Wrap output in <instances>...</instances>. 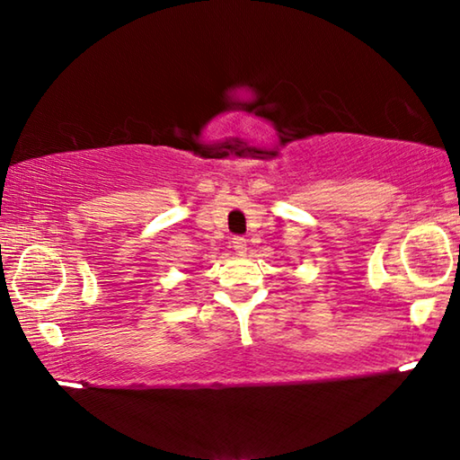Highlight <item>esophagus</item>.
Returning a JSON list of instances; mask_svg holds the SVG:
<instances>
[{
	"label": "esophagus",
	"instance_id": "esophagus-1",
	"mask_svg": "<svg viewBox=\"0 0 460 460\" xmlns=\"http://www.w3.org/2000/svg\"><path fill=\"white\" fill-rule=\"evenodd\" d=\"M233 249H235L237 255H245L247 252V239L245 237H233Z\"/></svg>",
	"mask_w": 460,
	"mask_h": 460
}]
</instances>
